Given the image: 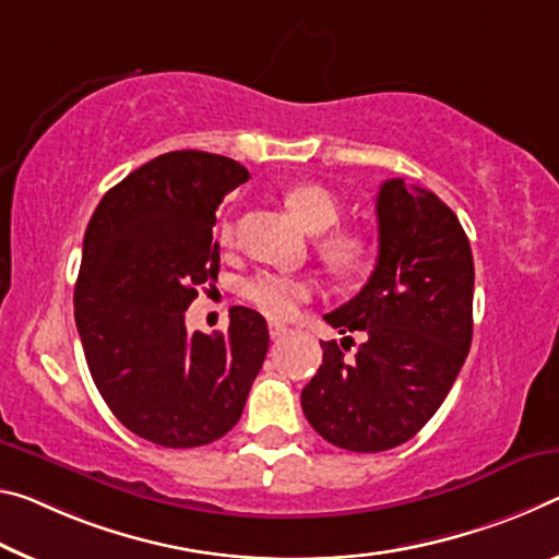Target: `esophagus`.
Instances as JSON below:
<instances>
[{
	"instance_id": "34e87169",
	"label": "esophagus",
	"mask_w": 559,
	"mask_h": 559,
	"mask_svg": "<svg viewBox=\"0 0 559 559\" xmlns=\"http://www.w3.org/2000/svg\"><path fill=\"white\" fill-rule=\"evenodd\" d=\"M269 333H271L273 341H281V338H286V335L290 333V328H286L283 323H271L269 325Z\"/></svg>"
}]
</instances>
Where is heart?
<instances>
[{
	"mask_svg": "<svg viewBox=\"0 0 559 559\" xmlns=\"http://www.w3.org/2000/svg\"><path fill=\"white\" fill-rule=\"evenodd\" d=\"M286 206L290 209L300 226L308 228L311 234H323L341 221V201L333 191H328L321 183H298L286 191ZM236 224L231 218H224L218 226L221 243H234ZM323 261L338 273L360 271L362 265L373 255V236L362 228H338L321 238L318 243ZM313 283L304 276L283 271H259L248 276L238 286L248 306L269 318H288L296 311L298 304L311 298Z\"/></svg>",
	"mask_w": 559,
	"mask_h": 559,
	"instance_id": "heart-1",
	"label": "heart"
}]
</instances>
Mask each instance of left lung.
I'll return each mask as SVG.
<instances>
[{
  "instance_id": "left-lung-1",
  "label": "left lung",
  "mask_w": 559,
  "mask_h": 559,
  "mask_svg": "<svg viewBox=\"0 0 559 559\" xmlns=\"http://www.w3.org/2000/svg\"><path fill=\"white\" fill-rule=\"evenodd\" d=\"M378 263L356 298L325 323L362 333L356 356L321 341L323 362L300 393L318 436L353 453L411 440L445 401L473 341V251L436 193L403 179L380 186Z\"/></svg>"
}]
</instances>
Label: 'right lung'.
I'll return each mask as SVG.
<instances>
[{"label": "right lung", "instance_id": "right-lung-1", "mask_svg": "<svg viewBox=\"0 0 559 559\" xmlns=\"http://www.w3.org/2000/svg\"><path fill=\"white\" fill-rule=\"evenodd\" d=\"M248 181L234 158L168 152L104 193L84 234L76 331L109 411L148 442L199 448L241 418L269 325L234 306L226 333H189L186 308L218 276L216 209Z\"/></svg>", "mask_w": 559, "mask_h": 559}]
</instances>
